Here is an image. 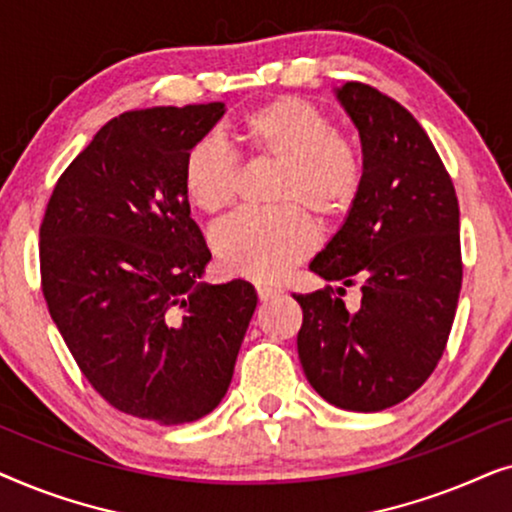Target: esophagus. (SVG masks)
<instances>
[{
  "label": "esophagus",
  "mask_w": 512,
  "mask_h": 512,
  "mask_svg": "<svg viewBox=\"0 0 512 512\" xmlns=\"http://www.w3.org/2000/svg\"><path fill=\"white\" fill-rule=\"evenodd\" d=\"M256 293L261 300H270V298L279 296V289L277 286H268V284H256Z\"/></svg>",
  "instance_id": "34e87169"
}]
</instances>
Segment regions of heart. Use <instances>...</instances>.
Wrapping results in <instances>:
<instances>
[{
  "label": "heart",
  "instance_id": "b5f03b06",
  "mask_svg": "<svg viewBox=\"0 0 512 512\" xmlns=\"http://www.w3.org/2000/svg\"><path fill=\"white\" fill-rule=\"evenodd\" d=\"M240 135L258 158L282 165L275 202L303 205L324 221L349 214L359 200L363 170L352 146L338 137L331 118L300 97H279L249 111ZM240 165L219 137H202L186 151L181 186L202 214H219L235 200ZM317 247V230L303 209L242 212L212 233L219 263L258 282L282 279Z\"/></svg>",
  "mask_w": 512,
  "mask_h": 512
}]
</instances>
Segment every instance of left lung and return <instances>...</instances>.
I'll use <instances>...</instances> for the list:
<instances>
[{
  "instance_id": "obj_1",
  "label": "left lung",
  "mask_w": 512,
  "mask_h": 512,
  "mask_svg": "<svg viewBox=\"0 0 512 512\" xmlns=\"http://www.w3.org/2000/svg\"><path fill=\"white\" fill-rule=\"evenodd\" d=\"M335 97L359 130L363 186L310 270L326 282L359 281L362 307L349 313L341 286L296 293L298 356L324 401L380 412L415 394L445 352L461 291L459 202L408 109L356 81Z\"/></svg>"
}]
</instances>
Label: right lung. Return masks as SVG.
Returning a JSON list of instances; mask_svg holds the SVG:
<instances>
[{
	"label": "right lung",
	"mask_w": 512,
	"mask_h": 512,
	"mask_svg": "<svg viewBox=\"0 0 512 512\" xmlns=\"http://www.w3.org/2000/svg\"><path fill=\"white\" fill-rule=\"evenodd\" d=\"M226 104L125 111L62 172L39 228L41 289L104 401L186 424L226 396L258 296L205 284L209 254L181 186L186 151Z\"/></svg>",
	"instance_id": "add662e5"
}]
</instances>
